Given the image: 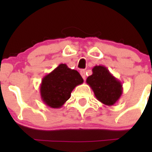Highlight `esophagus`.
Returning <instances> with one entry per match:
<instances>
[{
    "label": "esophagus",
    "mask_w": 152,
    "mask_h": 152,
    "mask_svg": "<svg viewBox=\"0 0 152 152\" xmlns=\"http://www.w3.org/2000/svg\"><path fill=\"white\" fill-rule=\"evenodd\" d=\"M80 74H81V76H82V78H83L84 80L85 81V79H86V73H85V70H80Z\"/></svg>",
    "instance_id": "1"
}]
</instances>
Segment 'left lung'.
Returning a JSON list of instances; mask_svg holds the SVG:
<instances>
[{
    "label": "left lung",
    "instance_id": "8db88e82",
    "mask_svg": "<svg viewBox=\"0 0 152 152\" xmlns=\"http://www.w3.org/2000/svg\"><path fill=\"white\" fill-rule=\"evenodd\" d=\"M92 71L93 74L87 78L86 82L97 100L107 106L115 104L123 93L121 82L103 65H96Z\"/></svg>",
    "mask_w": 152,
    "mask_h": 152
}]
</instances>
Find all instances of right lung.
<instances>
[{"instance_id":"add662e5","label":"right lung","mask_w":152,"mask_h":152,"mask_svg":"<svg viewBox=\"0 0 152 152\" xmlns=\"http://www.w3.org/2000/svg\"><path fill=\"white\" fill-rule=\"evenodd\" d=\"M83 82L77 70L60 64L42 78L39 87L42 101L51 108H60L70 99L73 89Z\"/></svg>"}]
</instances>
